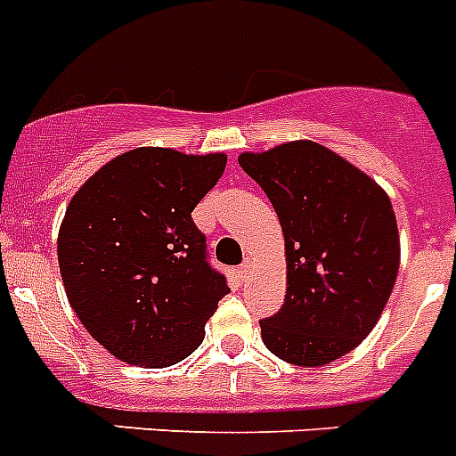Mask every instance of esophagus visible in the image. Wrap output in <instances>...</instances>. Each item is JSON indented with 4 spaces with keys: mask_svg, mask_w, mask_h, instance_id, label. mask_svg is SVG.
I'll return each mask as SVG.
<instances>
[{
    "mask_svg": "<svg viewBox=\"0 0 456 456\" xmlns=\"http://www.w3.org/2000/svg\"><path fill=\"white\" fill-rule=\"evenodd\" d=\"M251 270H254V263H251V260H244L242 265H240V276H242V279H247V276L251 274Z\"/></svg>",
    "mask_w": 456,
    "mask_h": 456,
    "instance_id": "obj_1",
    "label": "esophagus"
}]
</instances>
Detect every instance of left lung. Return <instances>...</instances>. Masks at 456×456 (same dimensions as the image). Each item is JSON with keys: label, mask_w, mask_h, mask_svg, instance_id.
<instances>
[{"label": "left lung", "mask_w": 456, "mask_h": 456, "mask_svg": "<svg viewBox=\"0 0 456 456\" xmlns=\"http://www.w3.org/2000/svg\"><path fill=\"white\" fill-rule=\"evenodd\" d=\"M240 166L270 198L286 242V299L260 321L267 350L322 367L376 328L399 272V228L383 189L311 140L244 151Z\"/></svg>", "instance_id": "left-lung-1"}]
</instances>
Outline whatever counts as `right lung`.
I'll list each match as a JSON object with an SVG mask.
<instances>
[{
    "label": "right lung",
    "mask_w": 456,
    "mask_h": 456,
    "mask_svg": "<svg viewBox=\"0 0 456 456\" xmlns=\"http://www.w3.org/2000/svg\"><path fill=\"white\" fill-rule=\"evenodd\" d=\"M225 154L138 147L101 166L71 198L57 235L69 305L117 360L161 369L189 357L228 295L191 212Z\"/></svg>",
    "instance_id": "1"
}]
</instances>
